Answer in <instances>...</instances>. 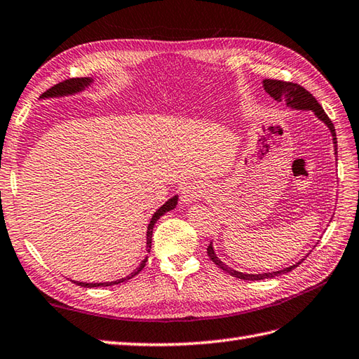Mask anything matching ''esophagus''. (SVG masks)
<instances>
[{"instance_id":"1","label":"esophagus","mask_w":359,"mask_h":359,"mask_svg":"<svg viewBox=\"0 0 359 359\" xmlns=\"http://www.w3.org/2000/svg\"><path fill=\"white\" fill-rule=\"evenodd\" d=\"M204 192L205 189L200 182H189V184L181 189V201L182 204H192L196 200H200Z\"/></svg>"}]
</instances>
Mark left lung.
<instances>
[{
  "label": "left lung",
  "instance_id": "8db88e82",
  "mask_svg": "<svg viewBox=\"0 0 359 359\" xmlns=\"http://www.w3.org/2000/svg\"><path fill=\"white\" fill-rule=\"evenodd\" d=\"M262 87H264V90L272 97L275 101H284L285 106L293 109V110H307V112H312L318 119H320L321 123H324L327 126V129L332 133V140H333V147H335V156H337V132H335V127H333V123L329 119V116L325 115L324 109L320 106V102L315 100V97L312 93H309L304 87H301L298 84H293V83H285V81H278V79H262ZM207 255H209V258L217 264L219 269L224 270V272L230 273L235 278H240V280H247V281H259V280H269V278H275V276H280L290 272L298 264H301L302 259L297 264L289 266L285 269L281 270H275V272H267V273H244V272H238V270L229 267L227 264H224L218 257L217 253H215L213 249V244L210 243V245L207 247Z\"/></svg>",
  "mask_w": 359,
  "mask_h": 359
}]
</instances>
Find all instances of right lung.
Wrapping results in <instances>:
<instances>
[{
	"instance_id": "add662e5",
	"label": "right lung",
	"mask_w": 359,
	"mask_h": 359,
	"mask_svg": "<svg viewBox=\"0 0 359 359\" xmlns=\"http://www.w3.org/2000/svg\"><path fill=\"white\" fill-rule=\"evenodd\" d=\"M95 79L92 76H86V78H72L67 79L65 83H60L57 86H53L52 89H49L47 92H44L41 95V100H47V98H66V97H72V95H76V93H81L84 92L87 87H90L93 84ZM178 204V195H173L172 198H169L159 209L154 213L152 219H150L149 226H147V233H146V252L150 253V249H152V233H154V226L155 222L165 215L167 212L173 210L175 207ZM147 262V257L140 262V266L133 270L132 273H129L124 278H119L116 281H107V283H83V281H74L75 284L81 285V287H106V285H114V284H119V283H124L127 280H132L135 275H138L142 269H144Z\"/></svg>"
}]
</instances>
